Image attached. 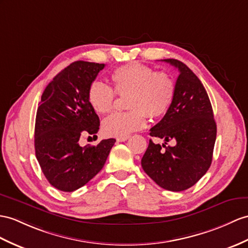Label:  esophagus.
<instances>
[{
	"instance_id": "34e87169",
	"label": "esophagus",
	"mask_w": 248,
	"mask_h": 248,
	"mask_svg": "<svg viewBox=\"0 0 248 248\" xmlns=\"http://www.w3.org/2000/svg\"><path fill=\"white\" fill-rule=\"evenodd\" d=\"M129 139V136H126V137H119V138H117V141L118 142H125V141H127Z\"/></svg>"
}]
</instances>
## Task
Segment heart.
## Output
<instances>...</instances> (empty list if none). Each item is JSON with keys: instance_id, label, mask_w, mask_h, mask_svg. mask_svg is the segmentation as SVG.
<instances>
[{"instance_id": "heart-1", "label": "heart", "mask_w": 248, "mask_h": 248, "mask_svg": "<svg viewBox=\"0 0 248 248\" xmlns=\"http://www.w3.org/2000/svg\"><path fill=\"white\" fill-rule=\"evenodd\" d=\"M112 88L95 81L88 88L87 98L90 107L99 114L112 111L116 93L127 96L126 112L114 113L104 120L103 132L108 137H126L142 129L146 117L158 119L170 109L176 84L166 71H155L141 63H129L116 68L110 76Z\"/></svg>"}]
</instances>
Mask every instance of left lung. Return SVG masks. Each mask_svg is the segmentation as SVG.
Masks as SVG:
<instances>
[{
	"label": "left lung",
	"mask_w": 248,
	"mask_h": 248,
	"mask_svg": "<svg viewBox=\"0 0 248 248\" xmlns=\"http://www.w3.org/2000/svg\"><path fill=\"white\" fill-rule=\"evenodd\" d=\"M163 61L180 72L176 93L170 109L149 132L152 137L164 139L165 143L149 140L141 164L162 188L182 191L194 186L210 167L217 125L208 94L199 78L178 60ZM170 140L176 144L166 148L165 144Z\"/></svg>",
	"instance_id": "1"
}]
</instances>
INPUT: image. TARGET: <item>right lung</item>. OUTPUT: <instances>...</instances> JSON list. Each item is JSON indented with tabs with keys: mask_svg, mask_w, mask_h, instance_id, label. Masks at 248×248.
I'll return each mask as SVG.
<instances>
[{
	"mask_svg": "<svg viewBox=\"0 0 248 248\" xmlns=\"http://www.w3.org/2000/svg\"><path fill=\"white\" fill-rule=\"evenodd\" d=\"M105 64L77 61L53 78L42 94L34 126V148L41 170L53 187L71 192L103 168L116 139L80 146L83 134L95 135L100 120L87 93Z\"/></svg>",
	"mask_w": 248,
	"mask_h": 248,
	"instance_id": "1",
	"label": "right lung"
}]
</instances>
